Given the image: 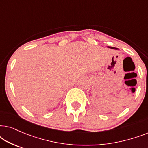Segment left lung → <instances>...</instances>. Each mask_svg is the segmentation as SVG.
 <instances>
[{"instance_id": "obj_1", "label": "left lung", "mask_w": 148, "mask_h": 148, "mask_svg": "<svg viewBox=\"0 0 148 148\" xmlns=\"http://www.w3.org/2000/svg\"><path fill=\"white\" fill-rule=\"evenodd\" d=\"M107 47L109 48H111V49H114V50H119V48H114V47H111V46H107Z\"/></svg>"}]
</instances>
